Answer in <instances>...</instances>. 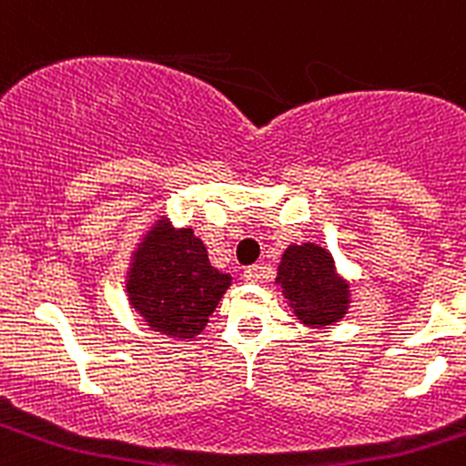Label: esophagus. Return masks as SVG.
I'll use <instances>...</instances> for the list:
<instances>
[{"instance_id":"obj_1","label":"esophagus","mask_w":466,"mask_h":466,"mask_svg":"<svg viewBox=\"0 0 466 466\" xmlns=\"http://www.w3.org/2000/svg\"><path fill=\"white\" fill-rule=\"evenodd\" d=\"M264 275H266L264 266H259V264L248 266V268L243 270V278H246L248 282H261V279H264Z\"/></svg>"}]
</instances>
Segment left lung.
Here are the masks:
<instances>
[{
	"mask_svg": "<svg viewBox=\"0 0 466 466\" xmlns=\"http://www.w3.org/2000/svg\"><path fill=\"white\" fill-rule=\"evenodd\" d=\"M278 282L307 325L320 328L346 314L348 284L334 275L328 252L311 243L291 246L284 252Z\"/></svg>",
	"mask_w": 466,
	"mask_h": 466,
	"instance_id": "8db88e82",
	"label": "left lung"
}]
</instances>
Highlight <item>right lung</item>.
Listing matches in <instances>:
<instances>
[{
	"instance_id": "add662e5",
	"label": "right lung",
	"mask_w": 466,
	"mask_h": 466,
	"mask_svg": "<svg viewBox=\"0 0 466 466\" xmlns=\"http://www.w3.org/2000/svg\"><path fill=\"white\" fill-rule=\"evenodd\" d=\"M228 287L229 275L209 264L205 243L193 229L173 232L166 223L143 241L127 284L147 325L175 339L200 334Z\"/></svg>"
}]
</instances>
